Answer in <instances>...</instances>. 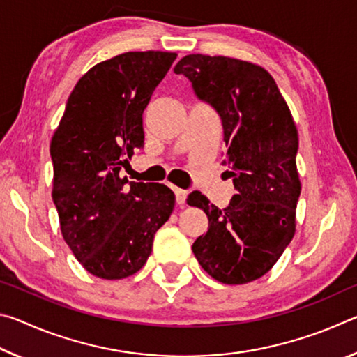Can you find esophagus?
I'll use <instances>...</instances> for the list:
<instances>
[{"instance_id":"34e87169","label":"esophagus","mask_w":357,"mask_h":357,"mask_svg":"<svg viewBox=\"0 0 357 357\" xmlns=\"http://www.w3.org/2000/svg\"><path fill=\"white\" fill-rule=\"evenodd\" d=\"M174 195H176V203L181 204V206H184L185 200H187V190L174 189Z\"/></svg>"}]
</instances>
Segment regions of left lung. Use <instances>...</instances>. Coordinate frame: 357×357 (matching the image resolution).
Returning <instances> with one entry per match:
<instances>
[{
	"label": "left lung",
	"instance_id": "8db88e82",
	"mask_svg": "<svg viewBox=\"0 0 357 357\" xmlns=\"http://www.w3.org/2000/svg\"><path fill=\"white\" fill-rule=\"evenodd\" d=\"M174 74L220 114L227 172L236 193L219 209L200 192L187 204L209 219L192 245L198 263L217 282L243 285L277 263L296 231L301 181L296 167L298 129L274 78L261 66L228 56L187 55Z\"/></svg>",
	"mask_w": 357,
	"mask_h": 357
}]
</instances>
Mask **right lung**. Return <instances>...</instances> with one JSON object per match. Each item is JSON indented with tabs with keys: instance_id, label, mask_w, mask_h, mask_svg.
Listing matches in <instances>:
<instances>
[{
	"instance_id": "obj_1",
	"label": "right lung",
	"mask_w": 357,
	"mask_h": 357,
	"mask_svg": "<svg viewBox=\"0 0 357 357\" xmlns=\"http://www.w3.org/2000/svg\"><path fill=\"white\" fill-rule=\"evenodd\" d=\"M176 56L128 52L96 64L75 84L53 134L52 197L63 238L99 279L140 271L174 208L167 185L129 183L119 170L143 146V112Z\"/></svg>"
}]
</instances>
